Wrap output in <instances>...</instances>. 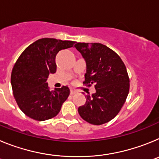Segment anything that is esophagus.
I'll return each mask as SVG.
<instances>
[{"label": "esophagus", "instance_id": "esophagus-1", "mask_svg": "<svg viewBox=\"0 0 159 159\" xmlns=\"http://www.w3.org/2000/svg\"><path fill=\"white\" fill-rule=\"evenodd\" d=\"M76 91L75 90H73V89H71V95H74V94L76 93Z\"/></svg>", "mask_w": 159, "mask_h": 159}]
</instances>
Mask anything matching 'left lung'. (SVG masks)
<instances>
[{
	"mask_svg": "<svg viewBox=\"0 0 159 159\" xmlns=\"http://www.w3.org/2000/svg\"><path fill=\"white\" fill-rule=\"evenodd\" d=\"M75 48L86 62L85 81L95 84V92L86 95L79 107L83 119L91 124L111 121L121 110L129 93L130 80L126 66L113 50L100 43H76Z\"/></svg>",
	"mask_w": 159,
	"mask_h": 159,
	"instance_id": "obj_1",
	"label": "left lung"
}]
</instances>
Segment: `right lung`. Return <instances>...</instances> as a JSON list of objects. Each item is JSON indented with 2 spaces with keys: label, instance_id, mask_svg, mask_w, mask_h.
<instances>
[{
  "label": "right lung",
  "instance_id": "1",
  "mask_svg": "<svg viewBox=\"0 0 159 159\" xmlns=\"http://www.w3.org/2000/svg\"><path fill=\"white\" fill-rule=\"evenodd\" d=\"M75 43L70 40L42 38L29 46L14 64L11 75L12 92L20 109L27 116L44 121L58 115L70 94L69 88L50 90L49 74L57 71L56 56Z\"/></svg>",
  "mask_w": 159,
  "mask_h": 159
}]
</instances>
